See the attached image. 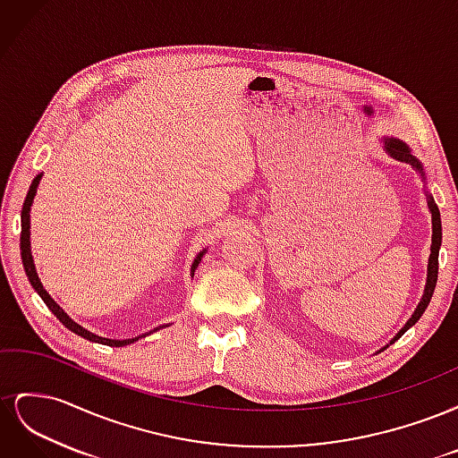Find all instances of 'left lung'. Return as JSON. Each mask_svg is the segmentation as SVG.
Returning a JSON list of instances; mask_svg holds the SVG:
<instances>
[{
	"instance_id": "obj_1",
	"label": "left lung",
	"mask_w": 458,
	"mask_h": 458,
	"mask_svg": "<svg viewBox=\"0 0 458 458\" xmlns=\"http://www.w3.org/2000/svg\"><path fill=\"white\" fill-rule=\"evenodd\" d=\"M380 143H382V147H384V150H386V155L390 157V158H394V160H397V162H405V164H411L414 170H417L420 175H422V182L426 183V172H424V165H422V162L412 155V150H411V147L405 143V141H401V140H397V137H384V140H380ZM426 202H428V210H429V214H432V244H429V258H428V267H426V284H424V293H422V298H420V301H419V306L414 308V311H412V315L409 317V321L399 328V332L397 335L390 340V344H394L395 340H399L401 336L405 335V332L414 325V323H419V318L422 317V313L426 311V308H428V303H429V300H432V294H434V290H436V283H437V258H439V246H441V216H439V208H437V204H436V200H434V197H432V192H428L426 191ZM390 344H386L382 350H378L377 353H380V352H384L387 345Z\"/></svg>"
}]
</instances>
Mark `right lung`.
<instances>
[{
	"instance_id": "obj_1",
	"label": "right lung",
	"mask_w": 458,
	"mask_h": 458,
	"mask_svg": "<svg viewBox=\"0 0 458 458\" xmlns=\"http://www.w3.org/2000/svg\"><path fill=\"white\" fill-rule=\"evenodd\" d=\"M41 175H44V174H38V175L34 177V182H32V185H30V189H29V195H26L24 204H22V212H21V229H22V231H21V258H22V266H24L26 276H29V281H30L32 288L39 294V298L44 300V303L51 310V313H53L55 317H57L59 321H61L68 330H72L74 335H78V336H81V338H86V340H89V342H95V344L113 345V348H123V345H130V344H133V342H137V340H141V338L148 336L150 332H157V330H160V328H164V327H170V325H160V327H157V328H152V330L145 332V335H140V336H135V338H126V340L105 338V336L95 335V332H89L86 327L78 325V323L74 321V318H72L71 315H68V313L59 306V303L51 298V294L44 288V284H41L39 276H38V271H36V266H34V258H32V246H30V208H32L34 197H36V192H38V185H39V182H41ZM206 252H208V248H204V250H200V252L197 254L195 261H192V266H191V276H195V269L199 267V263H200V259H202V256H204Z\"/></svg>"
}]
</instances>
